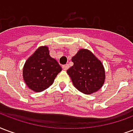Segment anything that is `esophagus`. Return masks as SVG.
Instances as JSON below:
<instances>
[{
    "instance_id": "34e87169",
    "label": "esophagus",
    "mask_w": 133,
    "mask_h": 133,
    "mask_svg": "<svg viewBox=\"0 0 133 133\" xmlns=\"http://www.w3.org/2000/svg\"><path fill=\"white\" fill-rule=\"evenodd\" d=\"M62 68L64 69V70H67L68 68H69V64H64V65L62 66Z\"/></svg>"
}]
</instances>
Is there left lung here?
<instances>
[{
	"label": "left lung",
	"mask_w": 133,
	"mask_h": 133,
	"mask_svg": "<svg viewBox=\"0 0 133 133\" xmlns=\"http://www.w3.org/2000/svg\"><path fill=\"white\" fill-rule=\"evenodd\" d=\"M74 65L67 70L74 86L85 94L99 90L105 81V70L101 62L88 49H80L71 59Z\"/></svg>",
	"instance_id": "obj_1"
}]
</instances>
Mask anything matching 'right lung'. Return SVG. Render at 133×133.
<instances>
[{"label": "right lung", "mask_w": 133, "mask_h": 133, "mask_svg": "<svg viewBox=\"0 0 133 133\" xmlns=\"http://www.w3.org/2000/svg\"><path fill=\"white\" fill-rule=\"evenodd\" d=\"M62 67L50 57L48 47L40 46L26 61L23 67L24 81L29 89L40 92L49 88Z\"/></svg>", "instance_id": "right-lung-1"}]
</instances>
